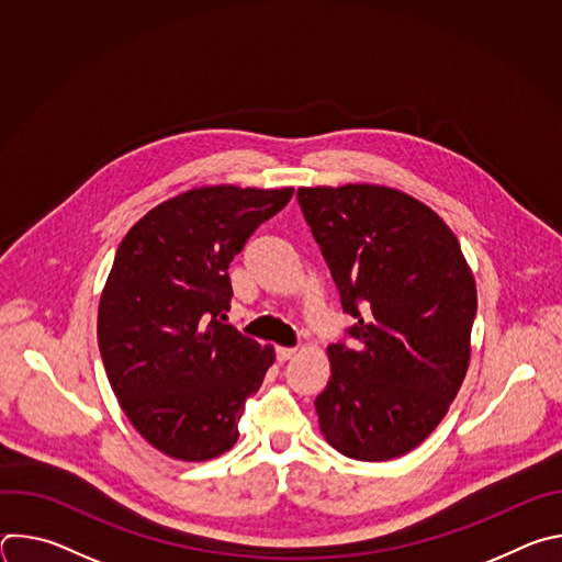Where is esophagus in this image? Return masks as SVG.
<instances>
[{
  "label": "esophagus",
  "mask_w": 562,
  "mask_h": 562,
  "mask_svg": "<svg viewBox=\"0 0 562 562\" xmlns=\"http://www.w3.org/2000/svg\"><path fill=\"white\" fill-rule=\"evenodd\" d=\"M293 356H295V349H291V347H278V349H276L278 362H286V360H291Z\"/></svg>",
  "instance_id": "esophagus-1"
}]
</instances>
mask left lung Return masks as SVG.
<instances>
[{"label": "left lung", "mask_w": 562, "mask_h": 562, "mask_svg": "<svg viewBox=\"0 0 562 562\" xmlns=\"http://www.w3.org/2000/svg\"><path fill=\"white\" fill-rule=\"evenodd\" d=\"M297 202L356 317L329 347L315 412L331 447L382 462L418 447L445 418L467 367L475 282L451 228L389 187L297 189Z\"/></svg>", "instance_id": "8db88e82"}]
</instances>
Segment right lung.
Masks as SVG:
<instances>
[{"mask_svg": "<svg viewBox=\"0 0 562 562\" xmlns=\"http://www.w3.org/2000/svg\"><path fill=\"white\" fill-rule=\"evenodd\" d=\"M293 189H191L122 239L100 297L98 342L133 427L162 453L200 462L228 451L245 403L273 364L224 325L231 260Z\"/></svg>", "mask_w": 562, "mask_h": 562, "instance_id": "obj_1", "label": "right lung"}]
</instances>
